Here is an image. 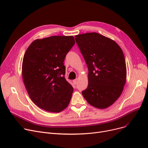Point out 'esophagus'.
I'll list each match as a JSON object with an SVG mask.
<instances>
[{"label":"esophagus","mask_w":148,"mask_h":148,"mask_svg":"<svg viewBox=\"0 0 148 148\" xmlns=\"http://www.w3.org/2000/svg\"><path fill=\"white\" fill-rule=\"evenodd\" d=\"M73 84H74V85H75V84H77V82H78V80H77V79H75V80H74L73 81Z\"/></svg>","instance_id":"1"}]
</instances>
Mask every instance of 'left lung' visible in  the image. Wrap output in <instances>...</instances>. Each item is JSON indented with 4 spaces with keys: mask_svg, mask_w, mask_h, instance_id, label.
I'll use <instances>...</instances> for the list:
<instances>
[{
    "mask_svg": "<svg viewBox=\"0 0 148 148\" xmlns=\"http://www.w3.org/2000/svg\"><path fill=\"white\" fill-rule=\"evenodd\" d=\"M87 64L88 86L82 92L91 106L104 109L121 96L127 79L125 57L112 39L96 32L75 36Z\"/></svg>",
    "mask_w": 148,
    "mask_h": 148,
    "instance_id": "left-lung-1",
    "label": "left lung"
}]
</instances>
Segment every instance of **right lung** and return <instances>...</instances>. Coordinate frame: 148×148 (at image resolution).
I'll return each mask as SVG.
<instances>
[{"label":"right lung","mask_w":148,"mask_h":148,"mask_svg":"<svg viewBox=\"0 0 148 148\" xmlns=\"http://www.w3.org/2000/svg\"><path fill=\"white\" fill-rule=\"evenodd\" d=\"M74 44L73 36L37 39L25 53L23 82L31 100L47 112H60L71 101L73 88L65 78L64 61Z\"/></svg>","instance_id":"1"}]
</instances>
